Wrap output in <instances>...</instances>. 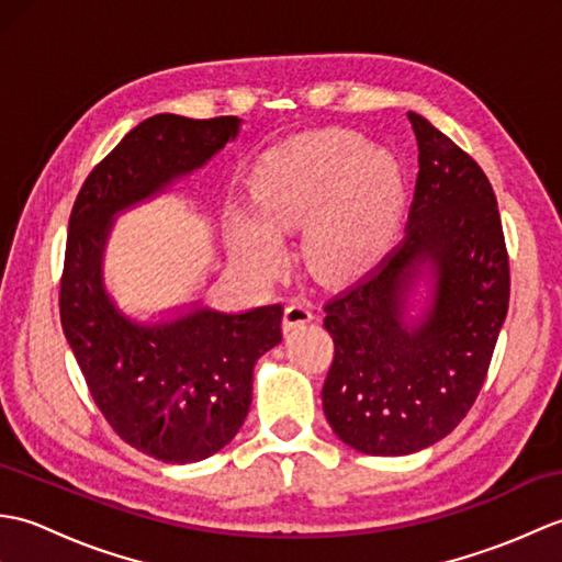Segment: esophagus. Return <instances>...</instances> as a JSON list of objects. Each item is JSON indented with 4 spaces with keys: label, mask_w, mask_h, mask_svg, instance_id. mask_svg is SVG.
Wrapping results in <instances>:
<instances>
[{
    "label": "esophagus",
    "mask_w": 562,
    "mask_h": 562,
    "mask_svg": "<svg viewBox=\"0 0 562 562\" xmlns=\"http://www.w3.org/2000/svg\"><path fill=\"white\" fill-rule=\"evenodd\" d=\"M312 318H314L312 304H308L306 300H292L288 304V308H284L282 326H284V330H294L296 326L308 324V321H312Z\"/></svg>",
    "instance_id": "esophagus-1"
}]
</instances>
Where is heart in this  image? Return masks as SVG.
Instances as JSON below:
<instances>
[{
	"mask_svg": "<svg viewBox=\"0 0 562 562\" xmlns=\"http://www.w3.org/2000/svg\"><path fill=\"white\" fill-rule=\"evenodd\" d=\"M258 217L238 212L234 250L274 270L282 244L274 229L304 224L308 268L330 280L369 270L396 238L408 190L398 159L352 130L302 133L272 147L250 176Z\"/></svg>",
	"mask_w": 562,
	"mask_h": 562,
	"instance_id": "1",
	"label": "heart"
}]
</instances>
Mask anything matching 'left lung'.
I'll use <instances>...</instances> for the list:
<instances>
[{"label": "left lung", "instance_id": "1", "mask_svg": "<svg viewBox=\"0 0 562 562\" xmlns=\"http://www.w3.org/2000/svg\"><path fill=\"white\" fill-rule=\"evenodd\" d=\"M403 241L324 306L336 345L324 413L345 445L374 457L432 447L479 396L509 306V260L493 186L423 115ZM426 296L413 315L419 284Z\"/></svg>", "mask_w": 562, "mask_h": 562}]
</instances>
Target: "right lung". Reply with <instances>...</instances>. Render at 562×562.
I'll return each mask as SVG.
<instances>
[{
	"instance_id": "1",
	"label": "right lung",
	"mask_w": 562,
	"mask_h": 562,
	"mask_svg": "<svg viewBox=\"0 0 562 562\" xmlns=\"http://www.w3.org/2000/svg\"><path fill=\"white\" fill-rule=\"evenodd\" d=\"M238 117L161 113L121 139L83 181L69 217L59 318L99 411L123 441L166 463H193L236 437L254 398V367L282 340L280 304L224 314L188 304L130 318L103 280L117 214L202 169Z\"/></svg>"
}]
</instances>
